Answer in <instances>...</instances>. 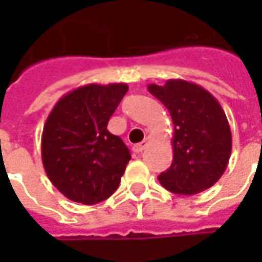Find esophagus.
<instances>
[{"mask_svg": "<svg viewBox=\"0 0 262 262\" xmlns=\"http://www.w3.org/2000/svg\"><path fill=\"white\" fill-rule=\"evenodd\" d=\"M146 144H147V137H146L142 143H137V144H135V146H133V150H135L136 153H142L143 150H144V147H146Z\"/></svg>", "mask_w": 262, "mask_h": 262, "instance_id": "1", "label": "esophagus"}]
</instances>
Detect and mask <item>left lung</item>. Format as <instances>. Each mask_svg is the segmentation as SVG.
Masks as SVG:
<instances>
[{"label": "left lung", "mask_w": 262, "mask_h": 262, "mask_svg": "<svg viewBox=\"0 0 262 262\" xmlns=\"http://www.w3.org/2000/svg\"><path fill=\"white\" fill-rule=\"evenodd\" d=\"M148 92L164 103L172 123V164L159 176L170 192L195 195L223 176L231 154V132L217 99L198 84L168 80Z\"/></svg>", "instance_id": "obj_1"}]
</instances>
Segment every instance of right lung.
I'll return each instance as SVG.
<instances>
[{
  "instance_id": "obj_1",
  "label": "right lung",
  "mask_w": 262,
  "mask_h": 262,
  "mask_svg": "<svg viewBox=\"0 0 262 262\" xmlns=\"http://www.w3.org/2000/svg\"><path fill=\"white\" fill-rule=\"evenodd\" d=\"M127 90L122 82L78 86L49 114L42 133L43 167L54 187L74 202H102L119 187L132 156L106 127Z\"/></svg>"
}]
</instances>
